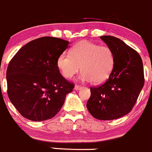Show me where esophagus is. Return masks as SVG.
Here are the masks:
<instances>
[{
    "label": "esophagus",
    "instance_id": "1",
    "mask_svg": "<svg viewBox=\"0 0 152 152\" xmlns=\"http://www.w3.org/2000/svg\"><path fill=\"white\" fill-rule=\"evenodd\" d=\"M82 88H83V86H79V85L75 86V90H80V89H81Z\"/></svg>",
    "mask_w": 152,
    "mask_h": 152
}]
</instances>
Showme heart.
I'll list each match as a JSON object with an SVG mask.
<instances>
[{
	"mask_svg": "<svg viewBox=\"0 0 152 152\" xmlns=\"http://www.w3.org/2000/svg\"><path fill=\"white\" fill-rule=\"evenodd\" d=\"M115 55L110 48L89 41L77 43L70 52H64L58 59V66L66 78L72 77L79 72L81 81L104 82L115 66Z\"/></svg>",
	"mask_w": 152,
	"mask_h": 152,
	"instance_id": "obj_1",
	"label": "heart"
}]
</instances>
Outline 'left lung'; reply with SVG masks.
Here are the masks:
<instances>
[{
	"mask_svg": "<svg viewBox=\"0 0 152 152\" xmlns=\"http://www.w3.org/2000/svg\"><path fill=\"white\" fill-rule=\"evenodd\" d=\"M100 39L114 52L115 66L104 83L90 88L86 107L96 119L111 121L132 111L144 86L143 65L139 54L121 39L109 35Z\"/></svg>",
	"mask_w": 152,
	"mask_h": 152,
	"instance_id": "8db88e82",
	"label": "left lung"
}]
</instances>
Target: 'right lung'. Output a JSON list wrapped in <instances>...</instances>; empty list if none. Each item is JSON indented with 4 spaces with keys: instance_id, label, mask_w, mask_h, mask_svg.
<instances>
[{
    "instance_id": "right-lung-1",
    "label": "right lung",
    "mask_w": 152,
    "mask_h": 152,
    "mask_svg": "<svg viewBox=\"0 0 152 152\" xmlns=\"http://www.w3.org/2000/svg\"><path fill=\"white\" fill-rule=\"evenodd\" d=\"M69 42L43 37L23 46L7 70V93L19 113L32 121L51 119L61 110L75 85L60 73L58 57Z\"/></svg>"
}]
</instances>
